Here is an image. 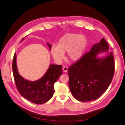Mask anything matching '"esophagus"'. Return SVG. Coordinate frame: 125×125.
I'll use <instances>...</instances> for the list:
<instances>
[{
    "instance_id": "esophagus-1",
    "label": "esophagus",
    "mask_w": 125,
    "mask_h": 125,
    "mask_svg": "<svg viewBox=\"0 0 125 125\" xmlns=\"http://www.w3.org/2000/svg\"><path fill=\"white\" fill-rule=\"evenodd\" d=\"M62 69H63V71H64V72H66L68 71V68L67 66H63Z\"/></svg>"
}]
</instances>
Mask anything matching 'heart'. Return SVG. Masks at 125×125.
<instances>
[{
	"instance_id": "heart-1",
	"label": "heart",
	"mask_w": 125,
	"mask_h": 125,
	"mask_svg": "<svg viewBox=\"0 0 125 125\" xmlns=\"http://www.w3.org/2000/svg\"><path fill=\"white\" fill-rule=\"evenodd\" d=\"M86 45L87 40L84 35L73 33H66L61 37L57 45L52 46L51 52L57 62L62 61L65 52H67V57L70 60L76 61L83 56Z\"/></svg>"
}]
</instances>
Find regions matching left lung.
<instances>
[{
  "instance_id": "obj_1",
  "label": "left lung",
  "mask_w": 125,
  "mask_h": 125,
  "mask_svg": "<svg viewBox=\"0 0 125 125\" xmlns=\"http://www.w3.org/2000/svg\"><path fill=\"white\" fill-rule=\"evenodd\" d=\"M104 38L94 44L68 69L69 86L73 96L82 102L98 98L109 88L115 71L113 53L99 59L97 54L109 49Z\"/></svg>"
}]
</instances>
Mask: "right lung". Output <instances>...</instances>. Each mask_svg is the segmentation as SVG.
Wrapping results in <instances>:
<instances>
[{
	"mask_svg": "<svg viewBox=\"0 0 125 125\" xmlns=\"http://www.w3.org/2000/svg\"><path fill=\"white\" fill-rule=\"evenodd\" d=\"M51 48V45L48 43ZM12 70L16 88L22 96L36 104H42L50 100L53 95L54 84L62 74V65H51L44 76L36 81H30L20 76L16 66V54L12 62Z\"/></svg>",
	"mask_w": 125,
	"mask_h": 125,
	"instance_id": "obj_1",
	"label": "right lung"
}]
</instances>
